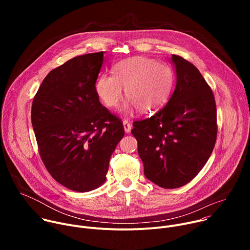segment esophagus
<instances>
[{
    "label": "esophagus",
    "instance_id": "obj_1",
    "mask_svg": "<svg viewBox=\"0 0 250 250\" xmlns=\"http://www.w3.org/2000/svg\"><path fill=\"white\" fill-rule=\"evenodd\" d=\"M123 124H124V127H125V131L126 132V133H129L130 132V129H131V125L128 123V121H126V120H125L124 122H123Z\"/></svg>",
    "mask_w": 250,
    "mask_h": 250
}]
</instances>
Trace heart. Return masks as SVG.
<instances>
[{
  "instance_id": "heart-1",
  "label": "heart",
  "mask_w": 250,
  "mask_h": 250,
  "mask_svg": "<svg viewBox=\"0 0 250 250\" xmlns=\"http://www.w3.org/2000/svg\"><path fill=\"white\" fill-rule=\"evenodd\" d=\"M113 74L98 76L95 90L100 100L115 108L123 99V87L129 100L127 106H135L142 114H149L168 102L174 87L172 68L146 56H133L119 61Z\"/></svg>"
}]
</instances>
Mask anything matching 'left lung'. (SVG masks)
<instances>
[{"instance_id": "obj_1", "label": "left lung", "mask_w": 250, "mask_h": 250, "mask_svg": "<svg viewBox=\"0 0 250 250\" xmlns=\"http://www.w3.org/2000/svg\"><path fill=\"white\" fill-rule=\"evenodd\" d=\"M177 82L168 103L131 129L148 180L179 188L197 176L216 145L217 106L210 87L195 65L173 54Z\"/></svg>"}]
</instances>
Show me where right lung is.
<instances>
[{
	"label": "right lung",
	"instance_id": "right-lung-1",
	"mask_svg": "<svg viewBox=\"0 0 250 250\" xmlns=\"http://www.w3.org/2000/svg\"><path fill=\"white\" fill-rule=\"evenodd\" d=\"M104 51L84 54L51 70L35 94L31 124L41 158L64 187L88 192L105 181L109 162L125 135L121 119L95 90Z\"/></svg>",
	"mask_w": 250,
	"mask_h": 250
}]
</instances>
